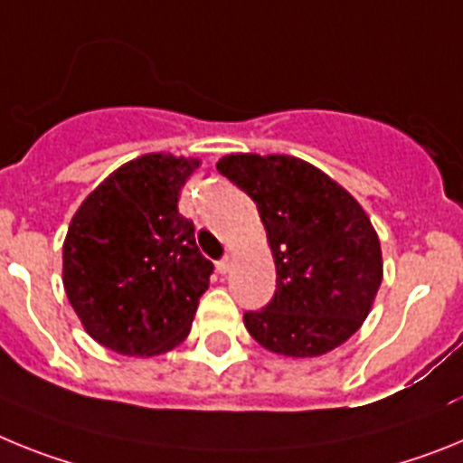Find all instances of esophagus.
Listing matches in <instances>:
<instances>
[{"mask_svg": "<svg viewBox=\"0 0 463 463\" xmlns=\"http://www.w3.org/2000/svg\"><path fill=\"white\" fill-rule=\"evenodd\" d=\"M231 256H223V259L219 260V263H216V272H219V275H226L228 270H231Z\"/></svg>", "mask_w": 463, "mask_h": 463, "instance_id": "obj_1", "label": "esophagus"}]
</instances>
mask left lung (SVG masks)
Listing matches in <instances>:
<instances>
[{"mask_svg": "<svg viewBox=\"0 0 463 463\" xmlns=\"http://www.w3.org/2000/svg\"><path fill=\"white\" fill-rule=\"evenodd\" d=\"M216 170L259 207L277 270L275 296L244 312L260 347L307 359L359 331L382 284L371 219L331 176L293 156L231 154Z\"/></svg>", "mask_w": 463, "mask_h": 463, "instance_id": "obj_1", "label": "left lung"}]
</instances>
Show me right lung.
<instances>
[{
	"mask_svg": "<svg viewBox=\"0 0 463 463\" xmlns=\"http://www.w3.org/2000/svg\"><path fill=\"white\" fill-rule=\"evenodd\" d=\"M198 158L146 154L120 165L76 209L62 244V284L102 347L154 356L182 345L212 260L176 209Z\"/></svg>",
	"mask_w": 463,
	"mask_h": 463,
	"instance_id": "obj_1",
	"label": "right lung"
}]
</instances>
